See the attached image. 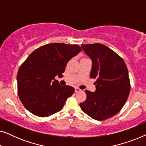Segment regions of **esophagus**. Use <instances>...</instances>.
I'll use <instances>...</instances> for the list:
<instances>
[{
	"mask_svg": "<svg viewBox=\"0 0 146 146\" xmlns=\"http://www.w3.org/2000/svg\"><path fill=\"white\" fill-rule=\"evenodd\" d=\"M75 91L77 92H80L81 90L79 88H75Z\"/></svg>",
	"mask_w": 146,
	"mask_h": 146,
	"instance_id": "esophagus-1",
	"label": "esophagus"
}]
</instances>
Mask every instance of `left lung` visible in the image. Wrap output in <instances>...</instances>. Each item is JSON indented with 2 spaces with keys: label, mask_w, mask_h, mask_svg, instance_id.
<instances>
[{
  "label": "left lung",
  "mask_w": 146,
  "mask_h": 146,
  "mask_svg": "<svg viewBox=\"0 0 146 146\" xmlns=\"http://www.w3.org/2000/svg\"><path fill=\"white\" fill-rule=\"evenodd\" d=\"M91 58L90 78L96 79L94 92L85 90L86 99L80 104L82 110L96 120L110 118L121 110L130 91L128 71L122 58L100 43L82 44Z\"/></svg>",
  "instance_id": "8db88e82"
}]
</instances>
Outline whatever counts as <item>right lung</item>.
I'll return each instance as SVG.
<instances>
[{"label":"right lung","instance_id":"right-lung-1","mask_svg":"<svg viewBox=\"0 0 146 146\" xmlns=\"http://www.w3.org/2000/svg\"><path fill=\"white\" fill-rule=\"evenodd\" d=\"M81 50L77 44L52 43L28 56L17 74L18 94L26 109L37 116L48 117L63 108L74 88L60 85L54 78L62 76L68 61Z\"/></svg>","mask_w":146,"mask_h":146}]
</instances>
